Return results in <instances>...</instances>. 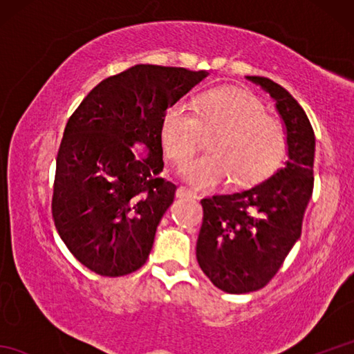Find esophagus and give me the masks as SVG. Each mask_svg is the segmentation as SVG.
Returning a JSON list of instances; mask_svg holds the SVG:
<instances>
[{
	"instance_id": "obj_1",
	"label": "esophagus",
	"mask_w": 354,
	"mask_h": 354,
	"mask_svg": "<svg viewBox=\"0 0 354 354\" xmlns=\"http://www.w3.org/2000/svg\"><path fill=\"white\" fill-rule=\"evenodd\" d=\"M176 198H189V199H196L198 194L194 193L193 190L187 189V187H178L176 189Z\"/></svg>"
}]
</instances>
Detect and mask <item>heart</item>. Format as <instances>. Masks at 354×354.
Segmentation results:
<instances>
[{"label": "heart", "mask_w": 354, "mask_h": 354, "mask_svg": "<svg viewBox=\"0 0 354 354\" xmlns=\"http://www.w3.org/2000/svg\"><path fill=\"white\" fill-rule=\"evenodd\" d=\"M204 132L213 133L212 153L187 161L181 175L198 189L213 190L231 183L252 187L281 167L288 153V132L268 115L257 95L240 88L222 86L202 94L194 106L178 100L164 112L161 142L165 155L181 164L196 152Z\"/></svg>", "instance_id": "heart-1"}]
</instances>
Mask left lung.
<instances>
[{"label":"left lung","mask_w":354,"mask_h":354,"mask_svg":"<svg viewBox=\"0 0 354 354\" xmlns=\"http://www.w3.org/2000/svg\"><path fill=\"white\" fill-rule=\"evenodd\" d=\"M246 79L275 102L288 132L289 160L250 190L201 201L204 219L196 259L209 281L228 293L259 290L278 272L301 236L313 192L315 133L304 109L270 79Z\"/></svg>","instance_id":"8db88e82"}]
</instances>
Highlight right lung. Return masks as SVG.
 <instances>
[{
    "instance_id": "1",
    "label": "right lung",
    "mask_w": 354,
    "mask_h": 354,
    "mask_svg": "<svg viewBox=\"0 0 354 354\" xmlns=\"http://www.w3.org/2000/svg\"><path fill=\"white\" fill-rule=\"evenodd\" d=\"M208 76L135 65L100 82L66 123L56 158L51 213L82 265L123 277L145 265L176 185L164 181V112ZM132 147L147 155L134 156Z\"/></svg>"
}]
</instances>
